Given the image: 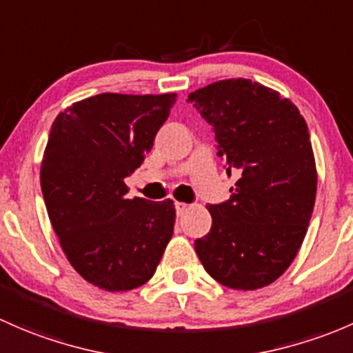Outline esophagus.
I'll list each match as a JSON object with an SVG mask.
<instances>
[{"mask_svg": "<svg viewBox=\"0 0 353 353\" xmlns=\"http://www.w3.org/2000/svg\"><path fill=\"white\" fill-rule=\"evenodd\" d=\"M175 209H176V214H178V216H183V214L187 212V209H188V203H183V202H175Z\"/></svg>", "mask_w": 353, "mask_h": 353, "instance_id": "obj_1", "label": "esophagus"}]
</instances>
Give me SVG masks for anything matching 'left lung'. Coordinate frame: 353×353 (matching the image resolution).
Segmentation results:
<instances>
[{
    "instance_id": "left-lung-1",
    "label": "left lung",
    "mask_w": 353,
    "mask_h": 353,
    "mask_svg": "<svg viewBox=\"0 0 353 353\" xmlns=\"http://www.w3.org/2000/svg\"><path fill=\"white\" fill-rule=\"evenodd\" d=\"M188 101L212 125L228 175H239L230 201L209 205L212 228L195 252L219 284L261 289L289 268L310 226L318 175L307 123L252 79L216 81Z\"/></svg>"
}]
</instances>
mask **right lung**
Instances as JSON below:
<instances>
[{"label": "right lung", "mask_w": 353, "mask_h": 353, "mask_svg": "<svg viewBox=\"0 0 353 353\" xmlns=\"http://www.w3.org/2000/svg\"><path fill=\"white\" fill-rule=\"evenodd\" d=\"M175 93H101L50 127L41 166L47 214L69 263L98 289L122 292L154 275L175 226L173 201L127 199Z\"/></svg>", "instance_id": "add662e5"}]
</instances>
